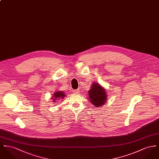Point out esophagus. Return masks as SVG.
Returning a JSON list of instances; mask_svg holds the SVG:
<instances>
[{
    "instance_id": "1",
    "label": "esophagus",
    "mask_w": 159,
    "mask_h": 159,
    "mask_svg": "<svg viewBox=\"0 0 159 159\" xmlns=\"http://www.w3.org/2000/svg\"><path fill=\"white\" fill-rule=\"evenodd\" d=\"M79 92H80V91H79V89H77L74 90V93H75V94H78Z\"/></svg>"
}]
</instances>
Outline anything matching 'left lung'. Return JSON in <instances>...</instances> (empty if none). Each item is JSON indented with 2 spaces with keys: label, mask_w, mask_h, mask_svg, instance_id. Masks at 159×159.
Returning a JSON list of instances; mask_svg holds the SVG:
<instances>
[{
  "label": "left lung",
  "mask_w": 159,
  "mask_h": 159,
  "mask_svg": "<svg viewBox=\"0 0 159 159\" xmlns=\"http://www.w3.org/2000/svg\"><path fill=\"white\" fill-rule=\"evenodd\" d=\"M88 94L89 101L96 107L103 105L107 102L106 91L97 83L92 85L91 89L88 91Z\"/></svg>",
  "instance_id": "left-lung-1"
}]
</instances>
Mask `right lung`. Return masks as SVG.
I'll use <instances>...</instances> for the list:
<instances>
[{
	"label": "right lung",
	"instance_id": "right-lung-1",
	"mask_svg": "<svg viewBox=\"0 0 159 159\" xmlns=\"http://www.w3.org/2000/svg\"><path fill=\"white\" fill-rule=\"evenodd\" d=\"M65 96V94L63 93V92H62V91H58V92H56V93H54V94L53 96L54 98H52L54 99V101L56 99L57 100H59L61 98H64Z\"/></svg>",
	"mask_w": 159,
	"mask_h": 159
}]
</instances>
